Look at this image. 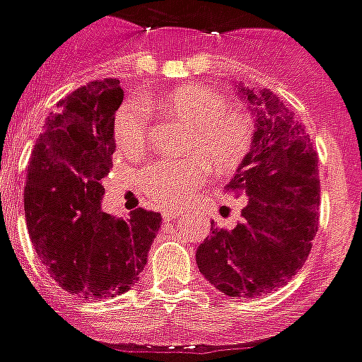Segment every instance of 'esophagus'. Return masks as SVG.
Returning <instances> with one entry per match:
<instances>
[{
	"mask_svg": "<svg viewBox=\"0 0 362 362\" xmlns=\"http://www.w3.org/2000/svg\"><path fill=\"white\" fill-rule=\"evenodd\" d=\"M179 213H181V209H166V211L162 213V219L164 221H175L179 217Z\"/></svg>",
	"mask_w": 362,
	"mask_h": 362,
	"instance_id": "obj_1",
	"label": "esophagus"
}]
</instances>
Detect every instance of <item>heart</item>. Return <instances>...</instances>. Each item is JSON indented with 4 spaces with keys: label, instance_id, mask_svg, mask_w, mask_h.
<instances>
[{
    "label": "heart",
    "instance_id": "heart-1",
    "mask_svg": "<svg viewBox=\"0 0 362 362\" xmlns=\"http://www.w3.org/2000/svg\"><path fill=\"white\" fill-rule=\"evenodd\" d=\"M145 105L190 126L189 153H200L217 173H230L242 166L253 145V119L245 111L202 86H183L158 98H147ZM115 141L128 155H139L147 145V111L128 103L115 117ZM207 162L202 156L185 160H160L139 175L143 200L156 207L177 206L190 190L207 177Z\"/></svg>",
    "mask_w": 362,
    "mask_h": 362
}]
</instances>
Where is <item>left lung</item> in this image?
I'll return each mask as SVG.
<instances>
[{
    "instance_id": "obj_1",
    "label": "left lung",
    "mask_w": 362,
    "mask_h": 362,
    "mask_svg": "<svg viewBox=\"0 0 362 362\" xmlns=\"http://www.w3.org/2000/svg\"><path fill=\"white\" fill-rule=\"evenodd\" d=\"M236 88L255 115V134L226 190H243L247 202L232 230L211 223L196 264L225 295L255 298L285 285L312 251L321 200L317 153L274 92Z\"/></svg>"
}]
</instances>
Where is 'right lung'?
<instances>
[{
	"label": "right lung",
	"mask_w": 362,
	"mask_h": 362,
	"mask_svg": "<svg viewBox=\"0 0 362 362\" xmlns=\"http://www.w3.org/2000/svg\"><path fill=\"white\" fill-rule=\"evenodd\" d=\"M117 79L94 81L58 102L28 166L24 213L39 259L58 285L83 298L126 293L137 283L160 228V213L128 219L102 211V179L113 166Z\"/></svg>",
	"instance_id": "add662e5"
}]
</instances>
